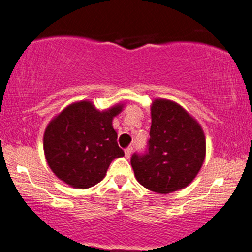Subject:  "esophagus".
Listing matches in <instances>:
<instances>
[{
    "label": "esophagus",
    "instance_id": "esophagus-1",
    "mask_svg": "<svg viewBox=\"0 0 252 252\" xmlns=\"http://www.w3.org/2000/svg\"><path fill=\"white\" fill-rule=\"evenodd\" d=\"M132 151H133V148H132V147H127V148L125 149V156H126V158H129V157H131Z\"/></svg>",
    "mask_w": 252,
    "mask_h": 252
}]
</instances>
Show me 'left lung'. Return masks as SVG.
<instances>
[{
	"instance_id": "1",
	"label": "left lung",
	"mask_w": 252,
	"mask_h": 252,
	"mask_svg": "<svg viewBox=\"0 0 252 252\" xmlns=\"http://www.w3.org/2000/svg\"><path fill=\"white\" fill-rule=\"evenodd\" d=\"M152 125L144 154L131 158L137 181L153 192H174L192 183L206 157V137L200 124L179 104L154 99Z\"/></svg>"
}]
</instances>
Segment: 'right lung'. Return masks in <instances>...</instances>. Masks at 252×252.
Masks as SVG:
<instances>
[{
	"mask_svg": "<svg viewBox=\"0 0 252 252\" xmlns=\"http://www.w3.org/2000/svg\"><path fill=\"white\" fill-rule=\"evenodd\" d=\"M116 104L99 111L82 100L64 108L47 125L44 153L52 173L74 189L100 183L115 158L125 156L118 144L113 119L123 111Z\"/></svg>",
	"mask_w": 252,
	"mask_h": 252,
	"instance_id": "right-lung-1",
	"label": "right lung"
}]
</instances>
